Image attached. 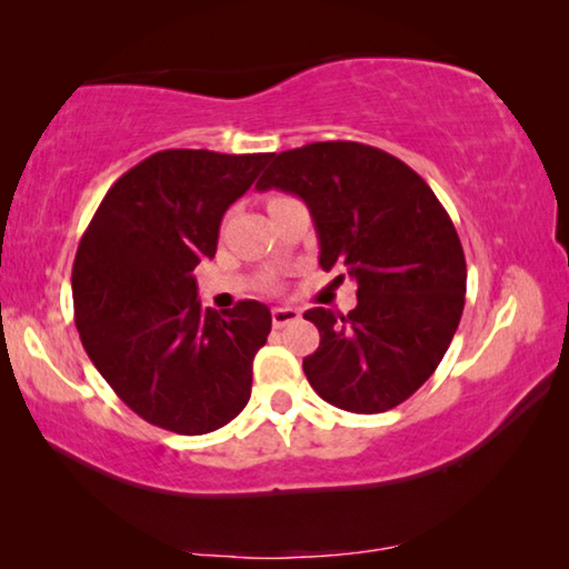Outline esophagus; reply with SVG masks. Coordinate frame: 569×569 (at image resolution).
<instances>
[{
  "label": "esophagus",
  "mask_w": 569,
  "mask_h": 569,
  "mask_svg": "<svg viewBox=\"0 0 569 569\" xmlns=\"http://www.w3.org/2000/svg\"><path fill=\"white\" fill-rule=\"evenodd\" d=\"M300 318V310L295 308H274L271 310V323H274V329H284V326L295 323Z\"/></svg>",
  "instance_id": "34e87169"
}]
</instances>
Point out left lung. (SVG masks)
I'll return each instance as SVG.
<instances>
[{"label": "left lung", "instance_id": "left-lung-1", "mask_svg": "<svg viewBox=\"0 0 569 569\" xmlns=\"http://www.w3.org/2000/svg\"><path fill=\"white\" fill-rule=\"evenodd\" d=\"M256 189L298 193L313 214L318 263L357 282L347 316L306 313L321 333L302 360L308 383L355 415L399 407L438 368L463 313L466 259L446 207L407 162L360 142L279 152Z\"/></svg>", "mask_w": 569, "mask_h": 569}]
</instances>
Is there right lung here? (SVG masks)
I'll use <instances>...</instances> for the list:
<instances>
[{
	"label": "right lung",
	"mask_w": 569,
	"mask_h": 569,
	"mask_svg": "<svg viewBox=\"0 0 569 569\" xmlns=\"http://www.w3.org/2000/svg\"><path fill=\"white\" fill-rule=\"evenodd\" d=\"M269 158L154 152L108 189L77 246L72 298L84 352L116 396L162 430L214 432L251 399L269 308H201L191 271L212 259L222 214Z\"/></svg>",
	"instance_id": "1"
}]
</instances>
